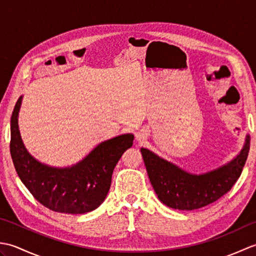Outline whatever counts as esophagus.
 <instances>
[{"label":"esophagus","mask_w":256,"mask_h":256,"mask_svg":"<svg viewBox=\"0 0 256 256\" xmlns=\"http://www.w3.org/2000/svg\"><path fill=\"white\" fill-rule=\"evenodd\" d=\"M138 140H145V135L144 134H138Z\"/></svg>","instance_id":"obj_1"}]
</instances>
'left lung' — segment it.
Instances as JSON below:
<instances>
[{
	"label": "left lung",
	"instance_id": "8db88e82",
	"mask_svg": "<svg viewBox=\"0 0 256 256\" xmlns=\"http://www.w3.org/2000/svg\"><path fill=\"white\" fill-rule=\"evenodd\" d=\"M250 136L238 155L228 164L208 172L194 175L157 156L148 148H140L150 182L157 197L172 209L202 208L230 192L241 176L248 155Z\"/></svg>",
	"mask_w": 256,
	"mask_h": 256
}]
</instances>
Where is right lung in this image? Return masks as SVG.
I'll return each instance as SVG.
<instances>
[{
	"instance_id": "add662e5",
	"label": "right lung",
	"mask_w": 256,
	"mask_h": 256,
	"mask_svg": "<svg viewBox=\"0 0 256 256\" xmlns=\"http://www.w3.org/2000/svg\"><path fill=\"white\" fill-rule=\"evenodd\" d=\"M22 98L10 118V150L13 164L26 188L46 208L62 214H80L96 209L111 186L113 170L122 154L133 145V134L110 138L70 167H52L34 158L23 144L18 130Z\"/></svg>"
}]
</instances>
